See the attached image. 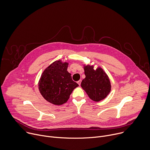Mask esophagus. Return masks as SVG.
Returning <instances> with one entry per match:
<instances>
[{"label": "esophagus", "instance_id": "1", "mask_svg": "<svg viewBox=\"0 0 150 150\" xmlns=\"http://www.w3.org/2000/svg\"><path fill=\"white\" fill-rule=\"evenodd\" d=\"M81 80H79L78 81H77V83L79 84V85L80 86V84H81Z\"/></svg>", "mask_w": 150, "mask_h": 150}]
</instances>
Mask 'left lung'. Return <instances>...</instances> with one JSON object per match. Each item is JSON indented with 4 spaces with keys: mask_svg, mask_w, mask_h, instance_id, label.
Returning a JSON list of instances; mask_svg holds the SVG:
<instances>
[{
    "mask_svg": "<svg viewBox=\"0 0 150 150\" xmlns=\"http://www.w3.org/2000/svg\"><path fill=\"white\" fill-rule=\"evenodd\" d=\"M84 70L86 77L81 83L83 89L93 101L99 102L104 99L111 90L108 75L100 67L95 70L93 66H85Z\"/></svg>",
    "mask_w": 150,
    "mask_h": 150,
    "instance_id": "1",
    "label": "left lung"
}]
</instances>
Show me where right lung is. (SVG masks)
Segmentation results:
<instances>
[{"label": "right lung", "instance_id": "1", "mask_svg": "<svg viewBox=\"0 0 150 150\" xmlns=\"http://www.w3.org/2000/svg\"><path fill=\"white\" fill-rule=\"evenodd\" d=\"M68 63L55 61L42 73L39 80V91L43 98L54 105H61L68 100L79 84L67 71Z\"/></svg>", "mask_w": 150, "mask_h": 150}]
</instances>
